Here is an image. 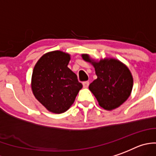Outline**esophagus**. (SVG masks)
Returning a JSON list of instances; mask_svg holds the SVG:
<instances>
[{
    "label": "esophagus",
    "instance_id": "esophagus-1",
    "mask_svg": "<svg viewBox=\"0 0 156 156\" xmlns=\"http://www.w3.org/2000/svg\"><path fill=\"white\" fill-rule=\"evenodd\" d=\"M82 85H83L84 88H88V85H89V82H88V81H84L83 83H82Z\"/></svg>",
    "mask_w": 156,
    "mask_h": 156
}]
</instances>
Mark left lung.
<instances>
[{"label": "left lung", "instance_id": "8db88e82", "mask_svg": "<svg viewBox=\"0 0 156 156\" xmlns=\"http://www.w3.org/2000/svg\"><path fill=\"white\" fill-rule=\"evenodd\" d=\"M85 61L95 68L97 79L89 85L101 107L107 110L116 109L130 96L133 87V78L128 68L117 60H101L92 62L87 54H82Z\"/></svg>", "mask_w": 156, "mask_h": 156}]
</instances>
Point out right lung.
I'll return each instance as SVG.
<instances>
[{
	"mask_svg": "<svg viewBox=\"0 0 156 156\" xmlns=\"http://www.w3.org/2000/svg\"><path fill=\"white\" fill-rule=\"evenodd\" d=\"M69 61V54L58 50L50 52L38 61L33 69V94L53 113L67 111L82 88L77 75L68 68Z\"/></svg>",
	"mask_w": 156,
	"mask_h": 156,
	"instance_id": "1",
	"label": "right lung"
}]
</instances>
